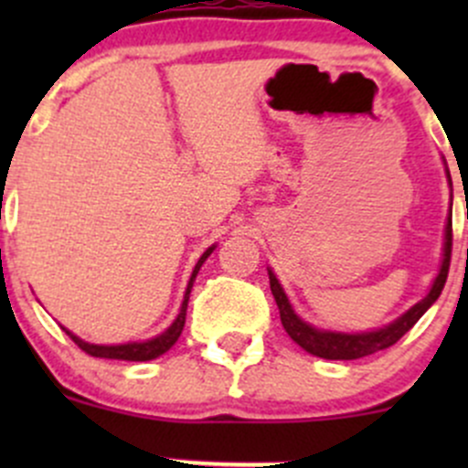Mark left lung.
Here are the masks:
<instances>
[{
  "instance_id": "obj_1",
  "label": "left lung",
  "mask_w": 468,
  "mask_h": 468,
  "mask_svg": "<svg viewBox=\"0 0 468 468\" xmlns=\"http://www.w3.org/2000/svg\"><path fill=\"white\" fill-rule=\"evenodd\" d=\"M451 251H452V221L448 217L446 224V244H443V262L439 269L435 282H432V290L428 292V296L423 301H419L414 308H410L403 317L396 319L394 324L385 325V328L374 330V333H357V335H346V333H325V330H317L313 325H308L303 319H299L292 310L290 301H287L285 292H282L281 282L276 281L271 271H269V285H271V294L276 299L278 310H281V322L282 328L287 330L292 339L299 344L301 348H305L308 353L317 357H325V360H357V357L371 356V353L385 351V348L394 346L419 319L423 317L428 308L439 299L443 285H446L448 278V267H451Z\"/></svg>"
}]
</instances>
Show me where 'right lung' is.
Returning <instances> with one entry per match:
<instances>
[{"instance_id": "add662e5", "label": "right lung", "mask_w": 468, "mask_h": 468, "mask_svg": "<svg viewBox=\"0 0 468 468\" xmlns=\"http://www.w3.org/2000/svg\"><path fill=\"white\" fill-rule=\"evenodd\" d=\"M210 247L204 256L199 258V262H197L195 271H192V278L190 282H187V292H186V299H183V305H181V313H178L176 322L169 325L167 330H165L163 335H158V337L149 339V342H140V344H120V346H97V344H88L83 342V339H79L77 335H72L69 330H65V333L69 335V339H72L74 344H77L79 348H81L83 353H88V356L92 357H108V360H129V362H146V360H154V357L163 356V353H167L169 348L176 344V339L181 337L183 333V325H186V313H187V301H190V290H192V282H195L197 273H199L201 264L206 262V258L212 253Z\"/></svg>"}]
</instances>
